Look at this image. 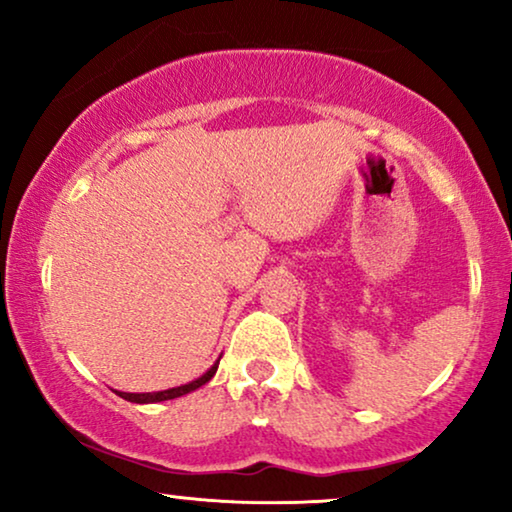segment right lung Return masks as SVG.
<instances>
[{
    "instance_id": "1",
    "label": "right lung",
    "mask_w": 512,
    "mask_h": 512,
    "mask_svg": "<svg viewBox=\"0 0 512 512\" xmlns=\"http://www.w3.org/2000/svg\"><path fill=\"white\" fill-rule=\"evenodd\" d=\"M216 368H219V361H216L214 366L209 368L205 375H200L198 380H193V382H188V384H181V387H172V389H165V391H153V394H125V391H116V394L121 396V398H125V401H130V403H160V401H172V398H179V396H184V394H191V391L200 389L202 384H207V382L214 377Z\"/></svg>"
}]
</instances>
